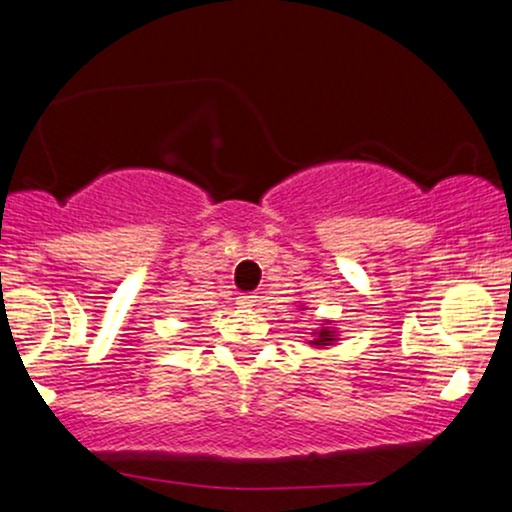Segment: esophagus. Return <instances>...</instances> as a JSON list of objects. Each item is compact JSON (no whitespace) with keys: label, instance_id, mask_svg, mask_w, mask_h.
Returning a JSON list of instances; mask_svg holds the SVG:
<instances>
[{"label":"esophagus","instance_id":"esophagus-1","mask_svg":"<svg viewBox=\"0 0 512 512\" xmlns=\"http://www.w3.org/2000/svg\"><path fill=\"white\" fill-rule=\"evenodd\" d=\"M257 301H260V296H255V294H243V296H238V306H240V308H255Z\"/></svg>","mask_w":512,"mask_h":512}]
</instances>
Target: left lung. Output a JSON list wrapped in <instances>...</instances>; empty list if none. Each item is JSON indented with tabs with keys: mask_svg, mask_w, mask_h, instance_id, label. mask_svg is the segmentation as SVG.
Segmentation results:
<instances>
[{
	"mask_svg": "<svg viewBox=\"0 0 512 512\" xmlns=\"http://www.w3.org/2000/svg\"><path fill=\"white\" fill-rule=\"evenodd\" d=\"M330 342H335L333 330L323 328L320 333H316V340H311V345H330Z\"/></svg>",
	"mask_w": 512,
	"mask_h": 512,
	"instance_id": "8db88e82",
	"label": "left lung"
}]
</instances>
